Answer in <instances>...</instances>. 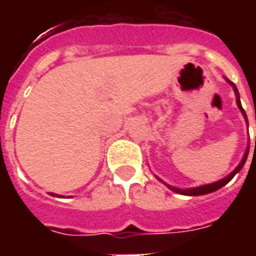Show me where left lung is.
Segmentation results:
<instances>
[{
  "mask_svg": "<svg viewBox=\"0 0 256 256\" xmlns=\"http://www.w3.org/2000/svg\"><path fill=\"white\" fill-rule=\"evenodd\" d=\"M229 84L233 86V89H234V93H236V97H237V106L240 108V111L242 112V115H244V118H246V122L248 123L247 120V115H246V112H244V110H242V102H240V97H238V92H237V88L234 86V84H232L229 79H226ZM256 142V141H255ZM248 150H250V146L247 148V150H246V154H244V158H242V160L240 162V164L233 170V172L229 174V176H226L225 178H222V180H220V181H216V182H212V184H207V185H202V186H198V188H189V189H180V188H176V186H170V185H167L168 188L172 189V190H174V192L180 193V194H185V196H200V194H207V193H211V192H215V190H218L220 188H222V186H225L226 184L230 181L232 178L236 176L237 172H240L242 168V166H244V163H246V160H247V156H248ZM159 180V178H158ZM159 181H162V180H159ZM163 182V181H162Z\"/></svg>",
  "mask_w": 256,
  "mask_h": 256,
  "instance_id": "8db88e82",
  "label": "left lung"
}]
</instances>
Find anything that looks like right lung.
<instances>
[{"label":"right lung","mask_w":256,"mask_h":256,"mask_svg":"<svg viewBox=\"0 0 256 256\" xmlns=\"http://www.w3.org/2000/svg\"><path fill=\"white\" fill-rule=\"evenodd\" d=\"M50 194H52V196H54V193H50ZM56 196H58V194H56Z\"/></svg>","instance_id":"right-lung-1"}]
</instances>
